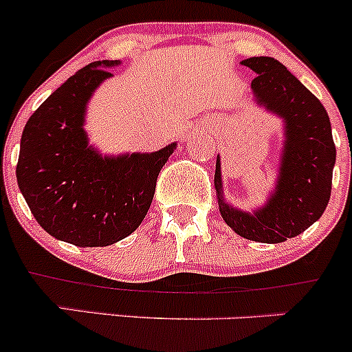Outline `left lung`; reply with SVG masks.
<instances>
[{
  "label": "left lung",
  "instance_id": "8db88e82",
  "mask_svg": "<svg viewBox=\"0 0 352 352\" xmlns=\"http://www.w3.org/2000/svg\"><path fill=\"white\" fill-rule=\"evenodd\" d=\"M243 66L257 73L252 90L258 104L286 122L285 153L278 189L254 214L233 209L221 194V170L216 158L214 187L219 212L240 236L262 243H279L314 225L329 204L336 144L327 110L296 76L272 58H250Z\"/></svg>",
  "mask_w": 352,
  "mask_h": 352
}]
</instances>
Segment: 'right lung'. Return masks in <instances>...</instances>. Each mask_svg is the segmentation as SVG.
Segmentation results:
<instances>
[{
    "instance_id": "obj_1",
    "label": "right lung",
    "mask_w": 352,
    "mask_h": 352,
    "mask_svg": "<svg viewBox=\"0 0 352 352\" xmlns=\"http://www.w3.org/2000/svg\"><path fill=\"white\" fill-rule=\"evenodd\" d=\"M85 66L27 120L16 180L38 225L63 242L107 247L126 239L146 216L156 179L175 143L155 153L102 158L88 146L85 107L95 88L112 76L105 67Z\"/></svg>"
}]
</instances>
